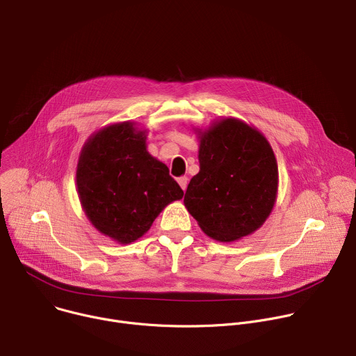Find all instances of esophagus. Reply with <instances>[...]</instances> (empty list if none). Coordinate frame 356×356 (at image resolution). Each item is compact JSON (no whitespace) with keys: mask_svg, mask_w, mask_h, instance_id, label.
Instances as JSON below:
<instances>
[{"mask_svg":"<svg viewBox=\"0 0 356 356\" xmlns=\"http://www.w3.org/2000/svg\"><path fill=\"white\" fill-rule=\"evenodd\" d=\"M177 181H179V184H180V187H181L183 190H186V188H187V184H188V179H187L186 176H183V177H179V179H177Z\"/></svg>","mask_w":356,"mask_h":356,"instance_id":"obj_1","label":"esophagus"}]
</instances>
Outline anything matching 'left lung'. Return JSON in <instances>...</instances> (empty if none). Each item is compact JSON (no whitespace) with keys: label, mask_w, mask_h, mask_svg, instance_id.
Listing matches in <instances>:
<instances>
[{"label":"left lung","mask_w":356,"mask_h":356,"mask_svg":"<svg viewBox=\"0 0 356 356\" xmlns=\"http://www.w3.org/2000/svg\"><path fill=\"white\" fill-rule=\"evenodd\" d=\"M200 172L184 206L200 228L220 242L241 239L264 225L277 195V162L268 139L236 118L200 132Z\"/></svg>","instance_id":"left-lung-1"}]
</instances>
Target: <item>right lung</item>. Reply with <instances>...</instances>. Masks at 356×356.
I'll list each match as a JSON object with an SVG mask.
<instances>
[{
	"label": "right lung",
	"instance_id": "1",
	"mask_svg": "<svg viewBox=\"0 0 356 356\" xmlns=\"http://www.w3.org/2000/svg\"><path fill=\"white\" fill-rule=\"evenodd\" d=\"M77 193L90 222L120 243L140 238L183 190L149 155L146 131L120 122L95 132L79 158Z\"/></svg>",
	"mask_w": 356,
	"mask_h": 356
}]
</instances>
